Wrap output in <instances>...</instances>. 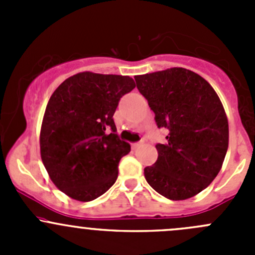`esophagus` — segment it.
<instances>
[{
  "label": "esophagus",
  "mask_w": 255,
  "mask_h": 255,
  "mask_svg": "<svg viewBox=\"0 0 255 255\" xmlns=\"http://www.w3.org/2000/svg\"><path fill=\"white\" fill-rule=\"evenodd\" d=\"M143 144V140H140V142H137V143H133L132 144V148L133 149H137V148H139L140 145H142Z\"/></svg>",
  "instance_id": "obj_1"
}]
</instances>
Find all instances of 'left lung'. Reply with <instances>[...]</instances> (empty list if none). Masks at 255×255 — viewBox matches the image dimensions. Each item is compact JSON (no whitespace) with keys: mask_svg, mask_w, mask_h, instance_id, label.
<instances>
[{"mask_svg":"<svg viewBox=\"0 0 255 255\" xmlns=\"http://www.w3.org/2000/svg\"><path fill=\"white\" fill-rule=\"evenodd\" d=\"M134 79L158 127L169 129L166 143L155 145L156 161L144 169L146 182L169 200L190 199L222 168L230 137L222 102L206 80L184 68Z\"/></svg>","mask_w":255,"mask_h":255,"instance_id":"obj_1","label":"left lung"}]
</instances>
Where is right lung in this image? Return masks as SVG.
<instances>
[{
	"label": "right lung",
	"instance_id": "obj_1",
	"mask_svg": "<svg viewBox=\"0 0 255 255\" xmlns=\"http://www.w3.org/2000/svg\"><path fill=\"white\" fill-rule=\"evenodd\" d=\"M134 87L129 76L84 71L61 82L49 99L40 156L53 184L71 199L92 201L117 180L118 163L130 145L116 134L113 115Z\"/></svg>",
	"mask_w": 255,
	"mask_h": 255
}]
</instances>
